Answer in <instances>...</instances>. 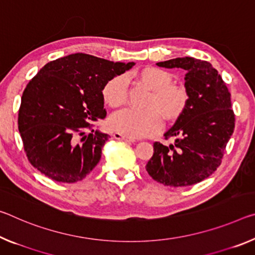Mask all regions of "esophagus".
<instances>
[{"instance_id":"esophagus-1","label":"esophagus","mask_w":255,"mask_h":255,"mask_svg":"<svg viewBox=\"0 0 255 255\" xmlns=\"http://www.w3.org/2000/svg\"><path fill=\"white\" fill-rule=\"evenodd\" d=\"M113 137H115L116 139H119V140H125V142H129V143H134L136 142L135 138H130V137H127L123 134H120V132H115L113 134Z\"/></svg>"}]
</instances>
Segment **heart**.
Masks as SVG:
<instances>
[{"mask_svg": "<svg viewBox=\"0 0 255 255\" xmlns=\"http://www.w3.org/2000/svg\"><path fill=\"white\" fill-rule=\"evenodd\" d=\"M137 83L151 90L144 110L125 109L112 115L109 126L116 132L130 138L154 135L162 127V117L168 121L179 119L187 110L189 93L184 85L172 83L168 71L156 67H145L132 74ZM104 102L119 108L127 102L128 88L125 77H112L102 88Z\"/></svg>", "mask_w": 255, "mask_h": 255, "instance_id": "obj_1", "label": "heart"}]
</instances>
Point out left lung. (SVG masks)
I'll use <instances>...</instances> for the list:
<instances>
[{
  "mask_svg": "<svg viewBox=\"0 0 255 255\" xmlns=\"http://www.w3.org/2000/svg\"><path fill=\"white\" fill-rule=\"evenodd\" d=\"M159 67L186 70L185 87L189 93L186 112L165 138L178 136L175 143L155 142L146 171L157 183L184 187L200 183L217 170L235 128L230 93L221 76L203 60L177 58L156 63Z\"/></svg>",
  "mask_w": 255,
  "mask_h": 255,
  "instance_id": "left-lung-1",
  "label": "left lung"
}]
</instances>
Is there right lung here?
Returning <instances> with one entry per match:
<instances>
[{
  "label": "right lung",
  "instance_id": "1",
  "mask_svg": "<svg viewBox=\"0 0 255 255\" xmlns=\"http://www.w3.org/2000/svg\"><path fill=\"white\" fill-rule=\"evenodd\" d=\"M132 66L85 53L46 63L27 84L19 108L18 128L30 164L59 183L84 179L110 137L92 125L107 117L102 88Z\"/></svg>",
  "mask_w": 255,
  "mask_h": 255
}]
</instances>
